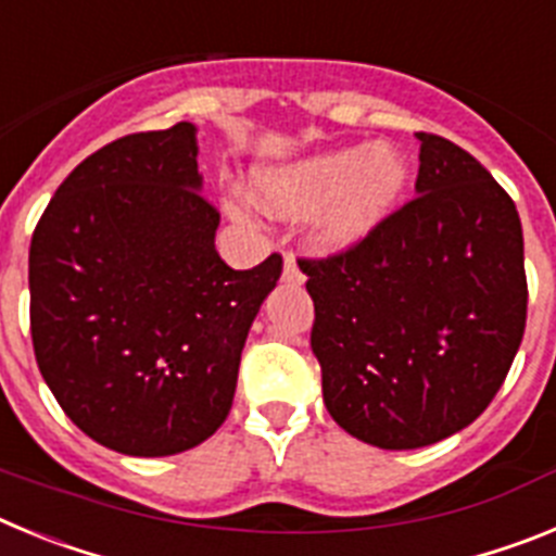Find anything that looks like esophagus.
Returning <instances> with one entry per match:
<instances>
[{
	"label": "esophagus",
	"mask_w": 556,
	"mask_h": 556,
	"mask_svg": "<svg viewBox=\"0 0 556 556\" xmlns=\"http://www.w3.org/2000/svg\"><path fill=\"white\" fill-rule=\"evenodd\" d=\"M283 281L292 283V287H301L303 283V273L294 262V253H283Z\"/></svg>",
	"instance_id": "obj_1"
}]
</instances>
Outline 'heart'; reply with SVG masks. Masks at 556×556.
Masks as SVG:
<instances>
[{
	"label": "heart",
	"mask_w": 556,
	"mask_h": 556,
	"mask_svg": "<svg viewBox=\"0 0 556 556\" xmlns=\"http://www.w3.org/2000/svg\"><path fill=\"white\" fill-rule=\"evenodd\" d=\"M406 186V164L384 144L337 150L301 161L289 169L264 172V203L287 217L323 208L320 239L333 248L351 244L387 217Z\"/></svg>",
	"instance_id": "b5f03b06"
}]
</instances>
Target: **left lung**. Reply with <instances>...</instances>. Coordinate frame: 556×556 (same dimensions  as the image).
I'll list each match as a JSON object with an SVG mask.
<instances>
[{
    "instance_id": "obj_1",
    "label": "left lung",
    "mask_w": 556,
    "mask_h": 556,
    "mask_svg": "<svg viewBox=\"0 0 556 556\" xmlns=\"http://www.w3.org/2000/svg\"><path fill=\"white\" fill-rule=\"evenodd\" d=\"M417 139V198L342 253L298 258L326 409L387 451L424 448L473 424L527 328L513 198L454 141Z\"/></svg>"
}]
</instances>
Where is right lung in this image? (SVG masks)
<instances>
[{
	"instance_id": "add662e5",
	"label": "right lung",
	"mask_w": 556,
	"mask_h": 556,
	"mask_svg": "<svg viewBox=\"0 0 556 556\" xmlns=\"http://www.w3.org/2000/svg\"><path fill=\"white\" fill-rule=\"evenodd\" d=\"M198 127L130 132L58 186L29 244L38 370L83 434L127 456L208 440L233 404L244 339L281 278L219 258Z\"/></svg>"
}]
</instances>
